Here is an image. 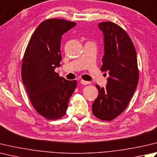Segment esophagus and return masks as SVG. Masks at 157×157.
I'll return each mask as SVG.
<instances>
[{"label": "esophagus", "mask_w": 157, "mask_h": 157, "mask_svg": "<svg viewBox=\"0 0 157 157\" xmlns=\"http://www.w3.org/2000/svg\"><path fill=\"white\" fill-rule=\"evenodd\" d=\"M80 83H81L82 84H83V85H87V84H90V82H89L83 80V79H81V80H80Z\"/></svg>", "instance_id": "obj_1"}]
</instances>
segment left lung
Wrapping results in <instances>:
<instances>
[{
  "label": "left lung",
  "instance_id": "1",
  "mask_svg": "<svg viewBox=\"0 0 157 157\" xmlns=\"http://www.w3.org/2000/svg\"><path fill=\"white\" fill-rule=\"evenodd\" d=\"M103 35L102 71H108L105 88L96 87L99 95L93 103V113L103 121H112L124 111L139 79L136 49L129 36L112 21L99 24Z\"/></svg>",
  "mask_w": 157,
  "mask_h": 157
}]
</instances>
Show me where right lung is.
I'll return each instance as SVG.
<instances>
[{
    "label": "right lung",
    "instance_id": "add662e5",
    "mask_svg": "<svg viewBox=\"0 0 157 157\" xmlns=\"http://www.w3.org/2000/svg\"><path fill=\"white\" fill-rule=\"evenodd\" d=\"M76 24L61 19L43 21L36 28L26 49L21 78L30 101L39 114L49 120L65 115L75 80H67L54 71L60 66L62 35Z\"/></svg>",
    "mask_w": 157,
    "mask_h": 157
}]
</instances>
